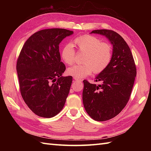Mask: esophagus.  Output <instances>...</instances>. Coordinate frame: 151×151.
I'll use <instances>...</instances> for the list:
<instances>
[{
	"label": "esophagus",
	"instance_id": "obj_1",
	"mask_svg": "<svg viewBox=\"0 0 151 151\" xmlns=\"http://www.w3.org/2000/svg\"><path fill=\"white\" fill-rule=\"evenodd\" d=\"M74 81L75 82H81V79L78 78H74Z\"/></svg>",
	"mask_w": 151,
	"mask_h": 151
}]
</instances>
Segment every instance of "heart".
Here are the masks:
<instances>
[{
    "mask_svg": "<svg viewBox=\"0 0 151 151\" xmlns=\"http://www.w3.org/2000/svg\"><path fill=\"white\" fill-rule=\"evenodd\" d=\"M74 44L78 51L84 52L81 64L69 67L67 73L74 78H84L91 75L101 73L107 68L112 58V49L110 44L102 43L101 40L91 35H84L75 38ZM63 62L71 65L75 60V50L70 43H67L61 51Z\"/></svg>",
    "mask_w": 151,
    "mask_h": 151,
    "instance_id": "obj_1",
    "label": "heart"
}]
</instances>
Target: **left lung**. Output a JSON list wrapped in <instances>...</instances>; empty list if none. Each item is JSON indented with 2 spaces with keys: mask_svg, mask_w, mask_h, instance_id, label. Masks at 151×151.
Returning a JSON list of instances; mask_svg holds the SVG:
<instances>
[{
  "mask_svg": "<svg viewBox=\"0 0 151 151\" xmlns=\"http://www.w3.org/2000/svg\"><path fill=\"white\" fill-rule=\"evenodd\" d=\"M105 36L113 45L110 63L95 77L101 84H90L84 81L82 100L85 110L93 119H110L123 110L132 90L136 67L126 41L119 34L110 30H95L91 34Z\"/></svg>",
  "mask_w": 151,
  "mask_h": 151,
  "instance_id": "obj_1",
  "label": "left lung"
}]
</instances>
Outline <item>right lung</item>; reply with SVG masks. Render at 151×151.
Listing matches in <instances>:
<instances>
[{
  "label": "right lung",
  "mask_w": 151,
  "mask_h": 151,
  "mask_svg": "<svg viewBox=\"0 0 151 151\" xmlns=\"http://www.w3.org/2000/svg\"><path fill=\"white\" fill-rule=\"evenodd\" d=\"M73 34L63 28L38 31L28 38L19 54L16 69L22 99L35 114L50 118L65 105L73 77L63 76L59 45Z\"/></svg>",
  "instance_id": "add662e5"
}]
</instances>
